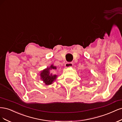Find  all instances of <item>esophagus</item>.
Wrapping results in <instances>:
<instances>
[{
  "instance_id": "1",
  "label": "esophagus",
  "mask_w": 122,
  "mask_h": 122,
  "mask_svg": "<svg viewBox=\"0 0 122 122\" xmlns=\"http://www.w3.org/2000/svg\"><path fill=\"white\" fill-rule=\"evenodd\" d=\"M65 66L66 68H69V67H72L73 66V63L72 62L66 63Z\"/></svg>"
}]
</instances>
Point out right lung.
I'll return each instance as SVG.
<instances>
[{
	"instance_id": "1",
	"label": "right lung",
	"mask_w": 122,
	"mask_h": 122,
	"mask_svg": "<svg viewBox=\"0 0 122 122\" xmlns=\"http://www.w3.org/2000/svg\"><path fill=\"white\" fill-rule=\"evenodd\" d=\"M56 66L53 65H51L49 67H47L46 69L43 70L40 73L41 79L45 82L46 85H50L52 84L54 81L56 80L57 76L56 74H53L50 72L51 70L56 69Z\"/></svg>"
}]
</instances>
